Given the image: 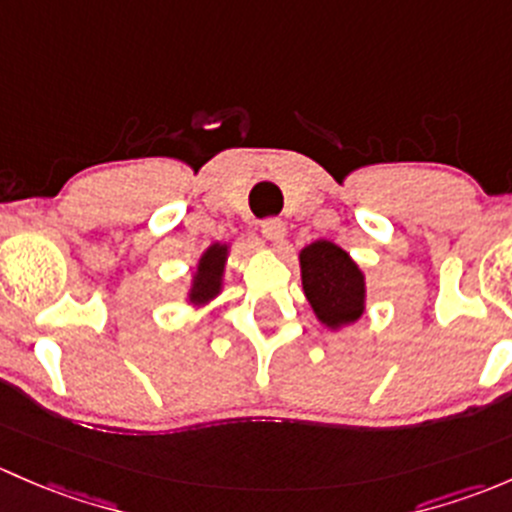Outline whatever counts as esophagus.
I'll return each instance as SVG.
<instances>
[{
	"mask_svg": "<svg viewBox=\"0 0 512 512\" xmlns=\"http://www.w3.org/2000/svg\"><path fill=\"white\" fill-rule=\"evenodd\" d=\"M261 234L266 236L271 244H281L283 236H286V224L281 219L271 217V219H263L261 221Z\"/></svg>",
	"mask_w": 512,
	"mask_h": 512,
	"instance_id": "1",
	"label": "esophagus"
}]
</instances>
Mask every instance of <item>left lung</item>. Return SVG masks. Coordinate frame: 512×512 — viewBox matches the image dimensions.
Instances as JSON below:
<instances>
[{"mask_svg":"<svg viewBox=\"0 0 512 512\" xmlns=\"http://www.w3.org/2000/svg\"><path fill=\"white\" fill-rule=\"evenodd\" d=\"M303 291L315 315L330 328L352 323L365 310V278L350 256L330 241H315L300 254Z\"/></svg>","mask_w":512,"mask_h":512,"instance_id":"8db88e82","label":"left lung"}]
</instances>
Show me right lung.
<instances>
[{
    "instance_id": "add662e5",
    "label": "right lung",
    "mask_w": 512,
    "mask_h": 512,
    "mask_svg": "<svg viewBox=\"0 0 512 512\" xmlns=\"http://www.w3.org/2000/svg\"><path fill=\"white\" fill-rule=\"evenodd\" d=\"M224 261H226V246L214 244L212 249H207V254H204L202 261H199V273L194 276L192 295H189L194 303H204V300H209L212 295L219 293Z\"/></svg>"
}]
</instances>
